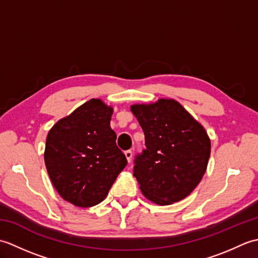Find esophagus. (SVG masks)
I'll return each mask as SVG.
<instances>
[{"label": "esophagus", "mask_w": 258, "mask_h": 258, "mask_svg": "<svg viewBox=\"0 0 258 258\" xmlns=\"http://www.w3.org/2000/svg\"><path fill=\"white\" fill-rule=\"evenodd\" d=\"M125 156H126V158H127V161H128V162H131V161H132L133 152H132V151H131V150H127V151H125Z\"/></svg>", "instance_id": "esophagus-1"}]
</instances>
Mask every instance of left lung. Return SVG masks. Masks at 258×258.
Returning <instances> with one entry per match:
<instances>
[{"mask_svg":"<svg viewBox=\"0 0 258 258\" xmlns=\"http://www.w3.org/2000/svg\"><path fill=\"white\" fill-rule=\"evenodd\" d=\"M131 111L145 135V149L134 160L142 193L158 205L189 195L204 175L211 141L203 126L174 100L136 104Z\"/></svg>","mask_w":258,"mask_h":258,"instance_id":"left-lung-1","label":"left lung"}]
</instances>
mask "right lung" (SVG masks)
Listing matches in <instances>:
<instances>
[{
	"label": "right lung",
	"mask_w": 258,
	"mask_h": 258,
	"mask_svg": "<svg viewBox=\"0 0 258 258\" xmlns=\"http://www.w3.org/2000/svg\"><path fill=\"white\" fill-rule=\"evenodd\" d=\"M112 113V107L93 98L59 119L47 134L48 176L57 193L75 206L101 203L127 165L109 126Z\"/></svg>",
	"instance_id": "right-lung-1"
}]
</instances>
